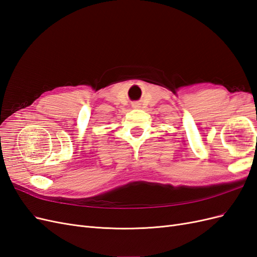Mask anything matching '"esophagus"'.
<instances>
[{
  "label": "esophagus",
  "instance_id": "1",
  "mask_svg": "<svg viewBox=\"0 0 257 257\" xmlns=\"http://www.w3.org/2000/svg\"><path fill=\"white\" fill-rule=\"evenodd\" d=\"M133 107H134V108H137V107H138V104H133Z\"/></svg>",
  "mask_w": 257,
  "mask_h": 257
}]
</instances>
